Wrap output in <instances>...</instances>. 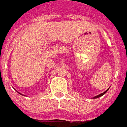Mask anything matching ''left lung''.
<instances>
[{"mask_svg": "<svg viewBox=\"0 0 127 127\" xmlns=\"http://www.w3.org/2000/svg\"><path fill=\"white\" fill-rule=\"evenodd\" d=\"M109 89V88H108ZM108 90H106V91H105V92H103V93H101V94H99V95H97V96H95V97H93V98H99V97H101V96H103V95H104L105 94V93H106V92H107V91L108 90Z\"/></svg>", "mask_w": 127, "mask_h": 127, "instance_id": "obj_1", "label": "left lung"}]
</instances>
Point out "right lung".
Here are the masks:
<instances>
[{"instance_id": "right-lung-1", "label": "right lung", "mask_w": 127, "mask_h": 127, "mask_svg": "<svg viewBox=\"0 0 127 127\" xmlns=\"http://www.w3.org/2000/svg\"><path fill=\"white\" fill-rule=\"evenodd\" d=\"M18 93H19V92H18ZM19 93V94H21V93ZM21 95H22V94H21Z\"/></svg>"}]
</instances>
